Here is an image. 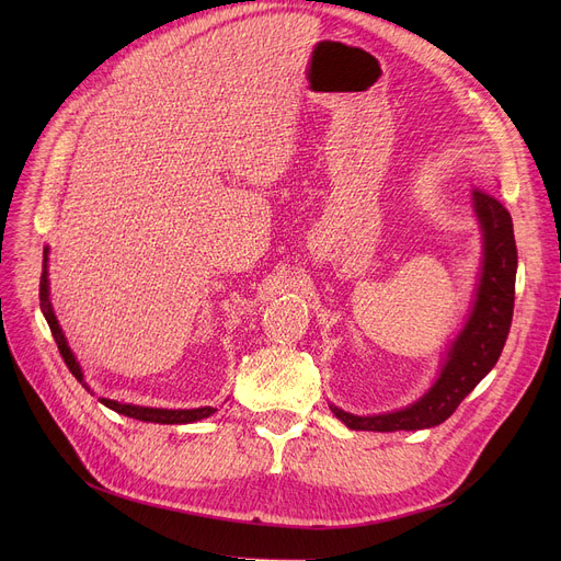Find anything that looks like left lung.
I'll return each instance as SVG.
<instances>
[{"label": "left lung", "instance_id": "obj_1", "mask_svg": "<svg viewBox=\"0 0 561 561\" xmlns=\"http://www.w3.org/2000/svg\"><path fill=\"white\" fill-rule=\"evenodd\" d=\"M470 199H473V214L482 231V268L473 307L468 311L463 328L448 345L434 385L416 402L387 411V414L357 416L330 404L332 414L350 430L411 432L440 425L491 373L503 352L512 328L518 263L514 225L510 211L493 195L473 191Z\"/></svg>", "mask_w": 561, "mask_h": 561}]
</instances>
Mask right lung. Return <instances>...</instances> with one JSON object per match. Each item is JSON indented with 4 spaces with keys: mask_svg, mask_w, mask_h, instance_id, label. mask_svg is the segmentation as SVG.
Here are the masks:
<instances>
[{
    "mask_svg": "<svg viewBox=\"0 0 561 561\" xmlns=\"http://www.w3.org/2000/svg\"><path fill=\"white\" fill-rule=\"evenodd\" d=\"M47 261H49V248H45L43 252V277H41V309H43V316L47 320V325L51 330V336L58 345V352H61L64 362L68 364L70 373L79 379V385L91 391V387L85 385L83 379V373H81V366L75 357V352L70 350L68 345V339L61 330V325H58V320L54 316V307H51V300H49V271H47ZM93 393V391H91ZM100 402L113 411H117V414H123L127 419H136V421H145V423H159V425H186V423H197L202 419H209L216 414V407H197V409H161V407H140V404H127V402H117V400H111V398H100Z\"/></svg>",
    "mask_w": 561,
    "mask_h": 561,
    "instance_id": "right-lung-1",
    "label": "right lung"
}]
</instances>
